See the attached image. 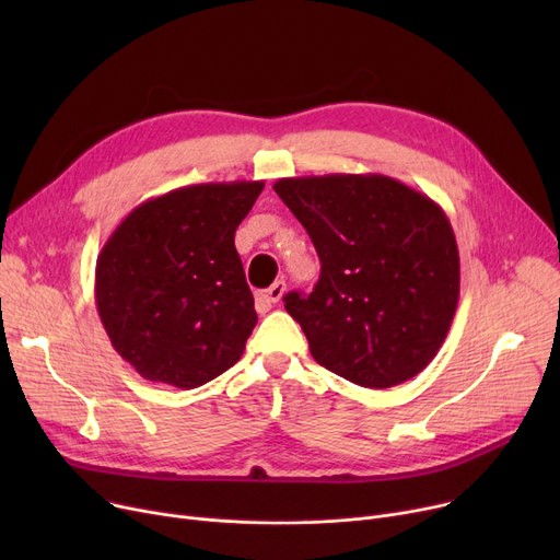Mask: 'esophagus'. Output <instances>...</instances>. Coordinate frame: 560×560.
Instances as JSON below:
<instances>
[{
    "label": "esophagus",
    "instance_id": "34e87169",
    "mask_svg": "<svg viewBox=\"0 0 560 560\" xmlns=\"http://www.w3.org/2000/svg\"><path fill=\"white\" fill-rule=\"evenodd\" d=\"M283 292H285V281H275L270 288H265V290L258 292V295H256V308L260 313L270 311L283 298Z\"/></svg>",
    "mask_w": 560,
    "mask_h": 560
}]
</instances>
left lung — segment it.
I'll use <instances>...</instances> for the list:
<instances>
[{
	"instance_id": "8db88e82",
	"label": "left lung",
	"mask_w": 560,
	"mask_h": 560,
	"mask_svg": "<svg viewBox=\"0 0 560 560\" xmlns=\"http://www.w3.org/2000/svg\"><path fill=\"white\" fill-rule=\"evenodd\" d=\"M272 188L322 262L311 295L283 298L313 359L363 388L420 374L458 306L460 262L445 211L384 174L290 176Z\"/></svg>"
}]
</instances>
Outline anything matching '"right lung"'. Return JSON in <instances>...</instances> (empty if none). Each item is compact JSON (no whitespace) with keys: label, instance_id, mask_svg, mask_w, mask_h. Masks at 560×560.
Returning <instances> with one entry per match:
<instances>
[{"label":"right lung","instance_id":"1","mask_svg":"<svg viewBox=\"0 0 560 560\" xmlns=\"http://www.w3.org/2000/svg\"><path fill=\"white\" fill-rule=\"evenodd\" d=\"M262 186L176 188L110 233L95 304L110 345L142 378L190 390L243 357L258 317L233 238Z\"/></svg>","mask_w":560,"mask_h":560}]
</instances>
